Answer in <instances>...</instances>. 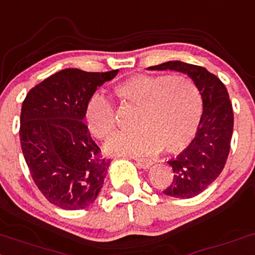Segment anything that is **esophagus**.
I'll return each mask as SVG.
<instances>
[{"label": "esophagus", "mask_w": 255, "mask_h": 255, "mask_svg": "<svg viewBox=\"0 0 255 255\" xmlns=\"http://www.w3.org/2000/svg\"><path fill=\"white\" fill-rule=\"evenodd\" d=\"M134 161L136 162V166H138L139 168H142V169L149 168V167L152 166V163H153V162L151 161V159H149V158L135 157V158H134Z\"/></svg>", "instance_id": "34e87169"}]
</instances>
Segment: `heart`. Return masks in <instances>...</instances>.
Listing matches in <instances>:
<instances>
[{
	"label": "heart",
	"mask_w": 255,
	"mask_h": 255,
	"mask_svg": "<svg viewBox=\"0 0 255 255\" xmlns=\"http://www.w3.org/2000/svg\"><path fill=\"white\" fill-rule=\"evenodd\" d=\"M115 93L122 104L136 109L135 130L114 134L105 144L110 155H155L162 147L167 152H177L194 136L202 100L189 77L135 75L115 87ZM85 120L97 139L108 138L116 128L114 106L99 93L87 102Z\"/></svg>",
	"instance_id": "b5f03b06"
}]
</instances>
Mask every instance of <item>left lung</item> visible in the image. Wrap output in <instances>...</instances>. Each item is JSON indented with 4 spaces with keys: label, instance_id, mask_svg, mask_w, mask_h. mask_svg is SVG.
<instances>
[{
    "label": "left lung",
    "instance_id": "8db88e82",
    "mask_svg": "<svg viewBox=\"0 0 255 255\" xmlns=\"http://www.w3.org/2000/svg\"><path fill=\"white\" fill-rule=\"evenodd\" d=\"M149 70H174L191 78L200 91L203 113L195 138L183 152L168 161L174 178L164 194L190 198L201 194L219 177L230 152L234 111L226 87L202 66L167 61Z\"/></svg>",
    "mask_w": 255,
    "mask_h": 255
}]
</instances>
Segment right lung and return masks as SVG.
Returning <instances> with one entry per match:
<instances>
[{
    "label": "right lung",
    "mask_w": 255,
    "mask_h": 255,
    "mask_svg": "<svg viewBox=\"0 0 255 255\" xmlns=\"http://www.w3.org/2000/svg\"><path fill=\"white\" fill-rule=\"evenodd\" d=\"M117 72L61 70L24 99L19 129L24 158L42 195L59 208H87L104 184L110 159L103 157L83 119L89 98Z\"/></svg>",
    "instance_id": "add662e5"
}]
</instances>
